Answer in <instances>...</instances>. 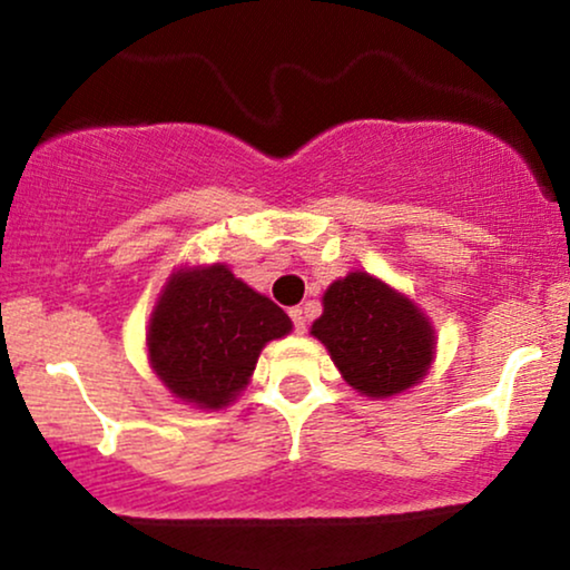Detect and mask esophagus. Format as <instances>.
Segmentation results:
<instances>
[{"mask_svg": "<svg viewBox=\"0 0 570 570\" xmlns=\"http://www.w3.org/2000/svg\"><path fill=\"white\" fill-rule=\"evenodd\" d=\"M291 320H293V330L303 335L306 332V314H303V308H291Z\"/></svg>", "mask_w": 570, "mask_h": 570, "instance_id": "esophagus-1", "label": "esophagus"}]
</instances>
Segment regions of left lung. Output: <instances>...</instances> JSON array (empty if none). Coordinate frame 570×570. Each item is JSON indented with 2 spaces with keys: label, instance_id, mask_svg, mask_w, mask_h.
Wrapping results in <instances>:
<instances>
[{
  "label": "left lung",
  "instance_id": "obj_1",
  "mask_svg": "<svg viewBox=\"0 0 570 570\" xmlns=\"http://www.w3.org/2000/svg\"><path fill=\"white\" fill-rule=\"evenodd\" d=\"M312 335L361 395L387 397L416 384L432 364L434 330L426 316L366 272H351L324 293Z\"/></svg>",
  "mask_w": 570,
  "mask_h": 570
}]
</instances>
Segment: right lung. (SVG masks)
Instances as JSON below:
<instances>
[{"label": "right lung", "instance_id": "obj_1", "mask_svg": "<svg viewBox=\"0 0 570 570\" xmlns=\"http://www.w3.org/2000/svg\"><path fill=\"white\" fill-rule=\"evenodd\" d=\"M291 327L277 303L217 264L169 279L146 340L154 372L169 393L202 409H222L246 387L264 345Z\"/></svg>", "mask_w": 570, "mask_h": 570}]
</instances>
